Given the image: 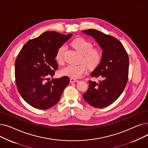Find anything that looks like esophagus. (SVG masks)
<instances>
[{
    "label": "esophagus",
    "mask_w": 148,
    "mask_h": 148,
    "mask_svg": "<svg viewBox=\"0 0 148 148\" xmlns=\"http://www.w3.org/2000/svg\"><path fill=\"white\" fill-rule=\"evenodd\" d=\"M79 82V80L76 79H74V78L70 79V82L71 83H74V82Z\"/></svg>",
    "instance_id": "obj_1"
}]
</instances>
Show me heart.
Listing matches in <instances>:
<instances>
[{"label": "heart", "instance_id": "obj_1", "mask_svg": "<svg viewBox=\"0 0 148 148\" xmlns=\"http://www.w3.org/2000/svg\"><path fill=\"white\" fill-rule=\"evenodd\" d=\"M71 45L82 54L81 62L85 64L79 65H68L61 70V74L71 78H80L87 72L88 66L93 69L101 63L103 58L102 51L99 47H93V44L82 38H77L71 42ZM65 45H62L56 53V60L59 64L63 63L64 56L66 51Z\"/></svg>", "mask_w": 148, "mask_h": 148}]
</instances>
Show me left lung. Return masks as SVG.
<instances>
[{"label":"left lung","instance_id":"8db88e82","mask_svg":"<svg viewBox=\"0 0 148 148\" xmlns=\"http://www.w3.org/2000/svg\"><path fill=\"white\" fill-rule=\"evenodd\" d=\"M82 32L94 38L103 51L99 65L91 73L99 77L98 82L89 81V88L83 95L85 101L96 108L107 107L121 95L128 82L129 58L122 43L117 39L95 29Z\"/></svg>","mask_w":148,"mask_h":148}]
</instances>
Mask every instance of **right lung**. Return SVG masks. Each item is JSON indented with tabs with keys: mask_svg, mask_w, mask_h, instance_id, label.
Segmentation results:
<instances>
[{
	"mask_svg": "<svg viewBox=\"0 0 148 148\" xmlns=\"http://www.w3.org/2000/svg\"><path fill=\"white\" fill-rule=\"evenodd\" d=\"M72 35L47 31L27 41L18 54L15 62L17 88L23 99L33 107L45 110L55 105L69 84L67 76L51 80L49 77H53L58 69L55 60L58 49Z\"/></svg>",
	"mask_w": 148,
	"mask_h": 148,
	"instance_id": "right-lung-1",
	"label": "right lung"
}]
</instances>
